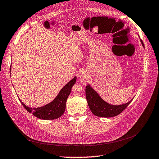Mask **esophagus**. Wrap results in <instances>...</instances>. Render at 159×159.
Here are the masks:
<instances>
[{
  "label": "esophagus",
  "instance_id": "34e87169",
  "mask_svg": "<svg viewBox=\"0 0 159 159\" xmlns=\"http://www.w3.org/2000/svg\"><path fill=\"white\" fill-rule=\"evenodd\" d=\"M87 80H88V78H87V76L85 75V74H83L80 76V82L83 84V85H85L87 84Z\"/></svg>",
  "mask_w": 159,
  "mask_h": 159
}]
</instances>
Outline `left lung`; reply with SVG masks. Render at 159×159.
<instances>
[{
    "instance_id": "1",
    "label": "left lung",
    "mask_w": 159,
    "mask_h": 159,
    "mask_svg": "<svg viewBox=\"0 0 159 159\" xmlns=\"http://www.w3.org/2000/svg\"><path fill=\"white\" fill-rule=\"evenodd\" d=\"M140 41L144 48V45L141 39ZM85 92H86V98L88 105L93 115L99 117L109 118L118 115L132 101V99H131L128 102L120 105L110 104L104 101L89 84L87 85Z\"/></svg>"
}]
</instances>
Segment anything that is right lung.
I'll return each instance as SVG.
<instances>
[{
	"mask_svg": "<svg viewBox=\"0 0 159 159\" xmlns=\"http://www.w3.org/2000/svg\"><path fill=\"white\" fill-rule=\"evenodd\" d=\"M11 69V66L10 71ZM76 76H75L61 89L57 97L51 102L38 107H30L24 104L19 98L23 106L27 111L32 113L35 116L42 120H55L62 116L66 109V102L72 87L76 83Z\"/></svg>",
	"mask_w": 159,
	"mask_h": 159,
	"instance_id": "1",
	"label": "right lung"
}]
</instances>
